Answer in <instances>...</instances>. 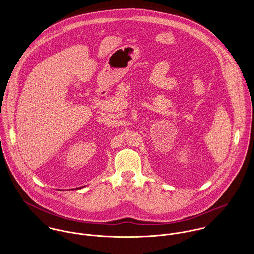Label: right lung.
Masks as SVG:
<instances>
[{
	"label": "right lung",
	"instance_id": "right-lung-1",
	"mask_svg": "<svg viewBox=\"0 0 254 254\" xmlns=\"http://www.w3.org/2000/svg\"><path fill=\"white\" fill-rule=\"evenodd\" d=\"M77 189H78V188H77ZM79 189H80V188H79Z\"/></svg>",
	"mask_w": 254,
	"mask_h": 254
}]
</instances>
